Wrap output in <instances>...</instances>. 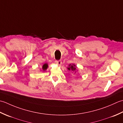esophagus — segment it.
<instances>
[{
  "mask_svg": "<svg viewBox=\"0 0 123 123\" xmlns=\"http://www.w3.org/2000/svg\"><path fill=\"white\" fill-rule=\"evenodd\" d=\"M55 64H57V65H59V66H61V65L62 64V61H56V62H55Z\"/></svg>",
  "mask_w": 123,
  "mask_h": 123,
  "instance_id": "obj_1",
  "label": "esophagus"
}]
</instances>
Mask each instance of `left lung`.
<instances>
[{"instance_id":"1","label":"left lung","mask_w":123,"mask_h":123,"mask_svg":"<svg viewBox=\"0 0 123 123\" xmlns=\"http://www.w3.org/2000/svg\"><path fill=\"white\" fill-rule=\"evenodd\" d=\"M67 68L68 70V71H72L73 72H74V74L75 73H76V71H77V67L74 64H69L68 65V67H67Z\"/></svg>"}]
</instances>
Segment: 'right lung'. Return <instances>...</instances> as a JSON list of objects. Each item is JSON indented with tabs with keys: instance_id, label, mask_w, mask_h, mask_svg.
I'll use <instances>...</instances> for the list:
<instances>
[{
	"instance_id": "right-lung-1",
	"label": "right lung",
	"mask_w": 123,
	"mask_h": 123,
	"mask_svg": "<svg viewBox=\"0 0 123 123\" xmlns=\"http://www.w3.org/2000/svg\"><path fill=\"white\" fill-rule=\"evenodd\" d=\"M48 64H47V63L44 64L43 65H42V69L43 71H45L48 68Z\"/></svg>"
}]
</instances>
